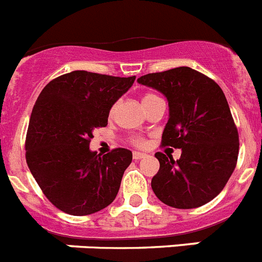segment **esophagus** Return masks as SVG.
Segmentation results:
<instances>
[{"label": "esophagus", "mask_w": 262, "mask_h": 262, "mask_svg": "<svg viewBox=\"0 0 262 262\" xmlns=\"http://www.w3.org/2000/svg\"><path fill=\"white\" fill-rule=\"evenodd\" d=\"M146 157V153H141V151H134L133 153V158L136 159V161H138V159L141 158H145Z\"/></svg>", "instance_id": "1"}]
</instances>
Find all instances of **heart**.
<instances>
[{"label":"heart","mask_w":262,"mask_h":262,"mask_svg":"<svg viewBox=\"0 0 262 262\" xmlns=\"http://www.w3.org/2000/svg\"><path fill=\"white\" fill-rule=\"evenodd\" d=\"M151 96H154V95H146V96L144 97V100L147 99V97H151ZM112 113H113V108L111 109V115H112ZM137 142H138V144H141V141H137Z\"/></svg>","instance_id":"heart-1"}]
</instances>
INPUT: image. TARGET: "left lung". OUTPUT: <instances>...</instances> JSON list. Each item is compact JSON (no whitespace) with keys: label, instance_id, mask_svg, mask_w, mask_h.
<instances>
[{"label":"left lung","instance_id":"obj_1","mask_svg":"<svg viewBox=\"0 0 262 262\" xmlns=\"http://www.w3.org/2000/svg\"><path fill=\"white\" fill-rule=\"evenodd\" d=\"M137 81L167 99L162 145L182 150L177 161L156 154L159 170L151 179L154 194L182 210L208 203L227 185L238 156L237 129L222 88L190 67L147 74Z\"/></svg>","mask_w":262,"mask_h":262}]
</instances>
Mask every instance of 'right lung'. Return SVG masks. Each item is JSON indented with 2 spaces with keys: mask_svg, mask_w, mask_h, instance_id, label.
I'll use <instances>...</instances> for the list:
<instances>
[{
  "mask_svg": "<svg viewBox=\"0 0 262 262\" xmlns=\"http://www.w3.org/2000/svg\"><path fill=\"white\" fill-rule=\"evenodd\" d=\"M134 79L72 71L50 81L36 99L26 162L43 194L63 212L91 215L115 200L132 151L118 147L101 157L90 142Z\"/></svg>",
  "mask_w": 262,
  "mask_h": 262,
  "instance_id": "1",
  "label": "right lung"
}]
</instances>
